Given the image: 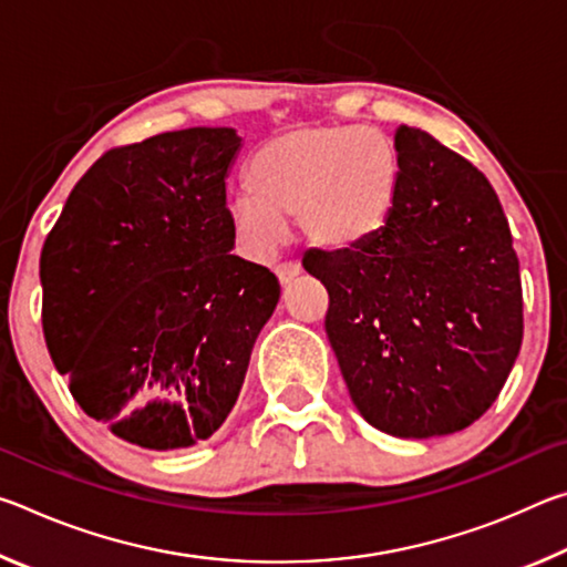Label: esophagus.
<instances>
[{
	"instance_id": "1",
	"label": "esophagus",
	"mask_w": 567,
	"mask_h": 567,
	"mask_svg": "<svg viewBox=\"0 0 567 567\" xmlns=\"http://www.w3.org/2000/svg\"><path fill=\"white\" fill-rule=\"evenodd\" d=\"M300 272H302V267L297 262H282L275 267V275H277V280H280V285H290L295 277H300Z\"/></svg>"
}]
</instances>
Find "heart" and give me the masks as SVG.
Segmentation results:
<instances>
[{
  "label": "heart",
  "instance_id": "obj_1",
  "mask_svg": "<svg viewBox=\"0 0 567 567\" xmlns=\"http://www.w3.org/2000/svg\"><path fill=\"white\" fill-rule=\"evenodd\" d=\"M402 182L400 152L385 132L354 124H297L249 159V188L229 205L235 233L255 255L275 252L297 217L324 252H348L388 227Z\"/></svg>",
  "mask_w": 567,
  "mask_h": 567
}]
</instances>
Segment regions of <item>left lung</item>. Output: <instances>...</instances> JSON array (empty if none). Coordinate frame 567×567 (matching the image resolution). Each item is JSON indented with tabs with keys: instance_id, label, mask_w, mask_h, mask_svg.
Here are the masks:
<instances>
[{
	"instance_id": "obj_1",
	"label": "left lung",
	"mask_w": 567,
	"mask_h": 567,
	"mask_svg": "<svg viewBox=\"0 0 567 567\" xmlns=\"http://www.w3.org/2000/svg\"><path fill=\"white\" fill-rule=\"evenodd\" d=\"M398 205L348 252L305 255L330 295L324 330L360 415L395 437L457 433L501 395L523 342L520 265L491 182L400 124Z\"/></svg>"
}]
</instances>
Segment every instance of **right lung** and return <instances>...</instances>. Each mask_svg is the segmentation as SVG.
I'll list each match as a JSON object with an SVG mask.
<instances>
[{
    "instance_id": "obj_1",
    "label": "right lung",
    "mask_w": 567,
    "mask_h": 567,
    "mask_svg": "<svg viewBox=\"0 0 567 567\" xmlns=\"http://www.w3.org/2000/svg\"><path fill=\"white\" fill-rule=\"evenodd\" d=\"M243 142L192 127L107 152L42 247L47 350L76 405L124 443L215 435L280 302L277 277L233 255L227 177Z\"/></svg>"
}]
</instances>
